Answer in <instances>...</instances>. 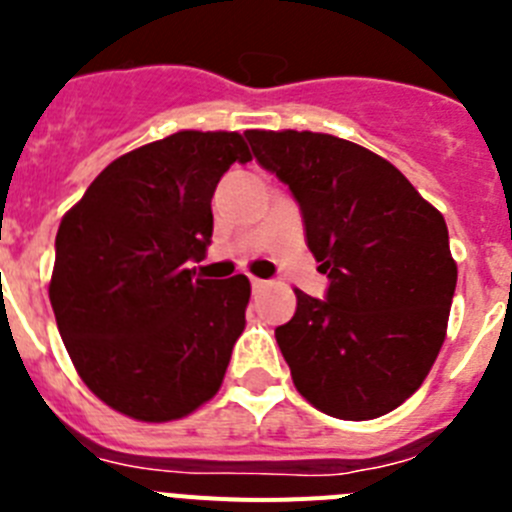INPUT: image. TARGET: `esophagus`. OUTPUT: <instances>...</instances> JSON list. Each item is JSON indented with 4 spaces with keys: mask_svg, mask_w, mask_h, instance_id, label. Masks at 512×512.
<instances>
[{
    "mask_svg": "<svg viewBox=\"0 0 512 512\" xmlns=\"http://www.w3.org/2000/svg\"><path fill=\"white\" fill-rule=\"evenodd\" d=\"M266 284H269V282H264V279H259V277H251V287L256 289V292H259V289H264Z\"/></svg>",
    "mask_w": 512,
    "mask_h": 512,
    "instance_id": "esophagus-1",
    "label": "esophagus"
}]
</instances>
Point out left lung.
<instances>
[{"instance_id": "1", "label": "left lung", "mask_w": 512, "mask_h": 512, "mask_svg": "<svg viewBox=\"0 0 512 512\" xmlns=\"http://www.w3.org/2000/svg\"><path fill=\"white\" fill-rule=\"evenodd\" d=\"M253 156L289 184L325 300L295 289L277 343L297 392L320 413L372 420L400 408L446 338L456 261L441 212L400 169L351 140L246 130Z\"/></svg>"}]
</instances>
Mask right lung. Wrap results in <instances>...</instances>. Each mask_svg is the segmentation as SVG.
<instances>
[{
  "instance_id": "1",
  "label": "right lung",
  "mask_w": 512,
  "mask_h": 512,
  "mask_svg": "<svg viewBox=\"0 0 512 512\" xmlns=\"http://www.w3.org/2000/svg\"><path fill=\"white\" fill-rule=\"evenodd\" d=\"M248 146L179 130L115 158L63 215L48 297L81 382L117 413L169 423L217 395L251 282L197 277L212 194Z\"/></svg>"
}]
</instances>
